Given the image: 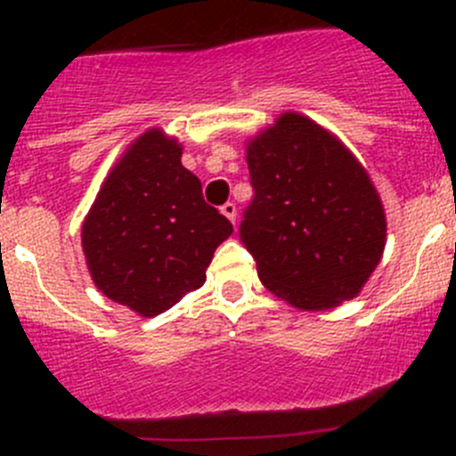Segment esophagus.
<instances>
[{"instance_id":"1","label":"esophagus","mask_w":456,"mask_h":456,"mask_svg":"<svg viewBox=\"0 0 456 456\" xmlns=\"http://www.w3.org/2000/svg\"><path fill=\"white\" fill-rule=\"evenodd\" d=\"M220 211H223V214L227 216V218L232 220L233 224H236V216H238V209H236V205H233V202H224V205L220 207Z\"/></svg>"}]
</instances>
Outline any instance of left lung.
<instances>
[{
	"label": "left lung",
	"instance_id": "obj_1",
	"mask_svg": "<svg viewBox=\"0 0 456 456\" xmlns=\"http://www.w3.org/2000/svg\"><path fill=\"white\" fill-rule=\"evenodd\" d=\"M254 200L240 240L257 278L302 311L353 300L386 247V214L370 176L342 141L284 112L247 142Z\"/></svg>",
	"mask_w": 456,
	"mask_h": 456
}]
</instances>
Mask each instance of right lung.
<instances>
[{
  "mask_svg": "<svg viewBox=\"0 0 456 456\" xmlns=\"http://www.w3.org/2000/svg\"><path fill=\"white\" fill-rule=\"evenodd\" d=\"M181 156V142L159 127L141 134L108 174L81 229L96 289L142 317L200 289L216 247L233 232Z\"/></svg>",
  "mask_w": 456,
  "mask_h": 456,
  "instance_id": "obj_1",
  "label": "right lung"
}]
</instances>
